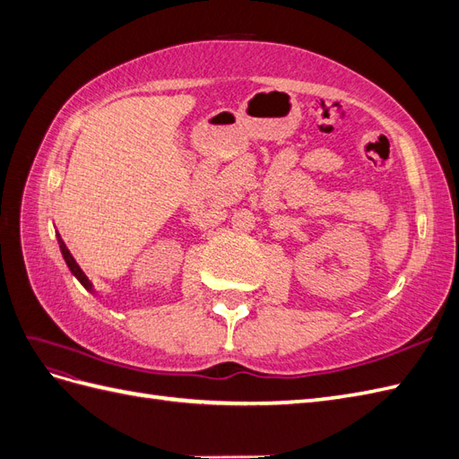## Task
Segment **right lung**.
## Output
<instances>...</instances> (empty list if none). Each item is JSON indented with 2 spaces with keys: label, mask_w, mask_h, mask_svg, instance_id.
Listing matches in <instances>:
<instances>
[{
  "label": "right lung",
  "mask_w": 459,
  "mask_h": 459,
  "mask_svg": "<svg viewBox=\"0 0 459 459\" xmlns=\"http://www.w3.org/2000/svg\"><path fill=\"white\" fill-rule=\"evenodd\" d=\"M57 241H59V248H61V253H63V258H65V262H66L68 270H71V272L76 275V280H78L82 285H84L88 290H91V293H93V285H91V281L88 280L86 273L82 272V268H80L78 264H76V260H74V256L71 255V251H68V248H66V245H65V241L61 239V235H59V233H57Z\"/></svg>",
  "instance_id": "right-lung-1"
}]
</instances>
